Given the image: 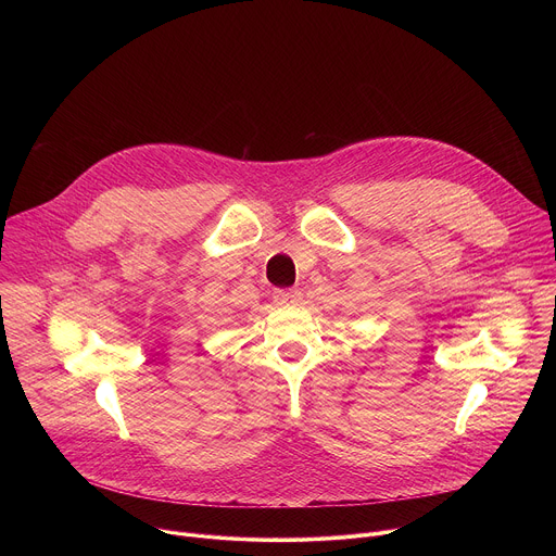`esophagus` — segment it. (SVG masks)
Returning a JSON list of instances; mask_svg holds the SVG:
<instances>
[{"label": "esophagus", "mask_w": 556, "mask_h": 556, "mask_svg": "<svg viewBox=\"0 0 556 556\" xmlns=\"http://www.w3.org/2000/svg\"><path fill=\"white\" fill-rule=\"evenodd\" d=\"M303 299L301 290L296 288H286V290H277L275 292V303L277 305H283V307H290V305H299Z\"/></svg>", "instance_id": "34e87169"}]
</instances>
